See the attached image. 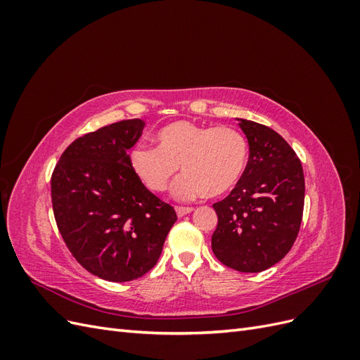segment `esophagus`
<instances>
[{
    "label": "esophagus",
    "instance_id": "obj_1",
    "mask_svg": "<svg viewBox=\"0 0 360 360\" xmlns=\"http://www.w3.org/2000/svg\"><path fill=\"white\" fill-rule=\"evenodd\" d=\"M192 210H193L192 207H180V205H177V207H176V212H177V216H179V217H181V216H184V214L191 213Z\"/></svg>",
    "mask_w": 360,
    "mask_h": 360
}]
</instances>
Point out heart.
I'll return each instance as SVG.
<instances>
[{
	"mask_svg": "<svg viewBox=\"0 0 360 360\" xmlns=\"http://www.w3.org/2000/svg\"><path fill=\"white\" fill-rule=\"evenodd\" d=\"M158 147L139 144L130 150L129 163L151 192L169 189L179 172L174 197L189 201L231 191L248 165L249 147L242 132L230 126H207L179 120L156 134Z\"/></svg>",
	"mask_w": 360,
	"mask_h": 360,
	"instance_id": "1",
	"label": "heart"
}]
</instances>
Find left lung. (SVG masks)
Masks as SVG:
<instances>
[{
  "instance_id": "1",
  "label": "left lung",
  "mask_w": 360,
  "mask_h": 360,
  "mask_svg": "<svg viewBox=\"0 0 360 360\" xmlns=\"http://www.w3.org/2000/svg\"><path fill=\"white\" fill-rule=\"evenodd\" d=\"M249 143L242 179L213 204L216 258L226 267L258 274L284 258L296 242L304 204L300 159L274 129L240 120Z\"/></svg>"
}]
</instances>
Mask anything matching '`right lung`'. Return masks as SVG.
<instances>
[{
	"label": "right lung",
	"instance_id": "right-lung-1",
	"mask_svg": "<svg viewBox=\"0 0 360 360\" xmlns=\"http://www.w3.org/2000/svg\"><path fill=\"white\" fill-rule=\"evenodd\" d=\"M141 118L123 120L75 139L51 177L58 231L75 259L94 276L126 282L160 257L177 214L130 168L127 150L143 134Z\"/></svg>",
	"mask_w": 360,
	"mask_h": 360
}]
</instances>
